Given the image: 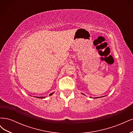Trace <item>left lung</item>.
I'll return each mask as SVG.
<instances>
[{
  "label": "left lung",
  "instance_id": "left-lung-1",
  "mask_svg": "<svg viewBox=\"0 0 133 133\" xmlns=\"http://www.w3.org/2000/svg\"><path fill=\"white\" fill-rule=\"evenodd\" d=\"M83 95H84V94H83ZM102 97H103V96H102ZM100 98H101V97H100Z\"/></svg>",
  "mask_w": 133,
  "mask_h": 133
}]
</instances>
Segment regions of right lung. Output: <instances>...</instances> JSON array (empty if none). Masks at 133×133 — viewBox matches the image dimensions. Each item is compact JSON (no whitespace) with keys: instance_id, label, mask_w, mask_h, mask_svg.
<instances>
[{"instance_id":"1","label":"right lung","mask_w":133,"mask_h":133,"mask_svg":"<svg viewBox=\"0 0 133 133\" xmlns=\"http://www.w3.org/2000/svg\"><path fill=\"white\" fill-rule=\"evenodd\" d=\"M54 93V92H52V93H50V94H49V96L52 95H53ZM35 98H39V99H44V98H45V96H36Z\"/></svg>"}]
</instances>
